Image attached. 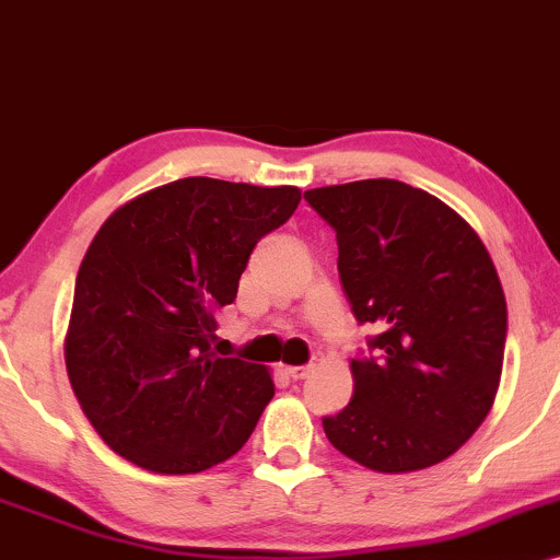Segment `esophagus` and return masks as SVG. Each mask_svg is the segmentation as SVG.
<instances>
[{"mask_svg": "<svg viewBox=\"0 0 560 560\" xmlns=\"http://www.w3.org/2000/svg\"><path fill=\"white\" fill-rule=\"evenodd\" d=\"M310 373H312L310 364H299V368H285V375H288V378H293V381H304Z\"/></svg>", "mask_w": 560, "mask_h": 560, "instance_id": "34e87169", "label": "esophagus"}]
</instances>
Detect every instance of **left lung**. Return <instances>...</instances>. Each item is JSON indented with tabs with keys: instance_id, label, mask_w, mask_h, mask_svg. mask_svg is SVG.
Wrapping results in <instances>:
<instances>
[{
	"instance_id": "1",
	"label": "left lung",
	"mask_w": 560,
	"mask_h": 560,
	"mask_svg": "<svg viewBox=\"0 0 560 560\" xmlns=\"http://www.w3.org/2000/svg\"><path fill=\"white\" fill-rule=\"evenodd\" d=\"M336 232L338 275L357 323L354 394L323 429L338 452L381 474L442 463L492 410L508 336L498 269L442 200L397 179L306 190Z\"/></svg>"
}]
</instances>
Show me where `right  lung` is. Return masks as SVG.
I'll list each match as a JSON object with an SVG mask.
<instances>
[{"label": "right lung", "instance_id": "1", "mask_svg": "<svg viewBox=\"0 0 560 560\" xmlns=\"http://www.w3.org/2000/svg\"><path fill=\"white\" fill-rule=\"evenodd\" d=\"M299 200L296 187L187 177L105 219L77 275L66 368L113 452L200 474L248 442L275 383L264 364L213 354L217 312Z\"/></svg>", "mask_w": 560, "mask_h": 560}]
</instances>
